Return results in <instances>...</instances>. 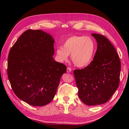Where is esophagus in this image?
<instances>
[{"instance_id":"1","label":"esophagus","mask_w":129,"mask_h":129,"mask_svg":"<svg viewBox=\"0 0 129 129\" xmlns=\"http://www.w3.org/2000/svg\"><path fill=\"white\" fill-rule=\"evenodd\" d=\"M72 71V69L70 68L69 67H67V73H70Z\"/></svg>"}]
</instances>
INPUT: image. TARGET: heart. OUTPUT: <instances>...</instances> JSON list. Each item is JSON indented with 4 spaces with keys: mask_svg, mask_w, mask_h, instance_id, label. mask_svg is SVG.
<instances>
[{
    "mask_svg": "<svg viewBox=\"0 0 129 129\" xmlns=\"http://www.w3.org/2000/svg\"><path fill=\"white\" fill-rule=\"evenodd\" d=\"M95 43L90 37L73 36L67 38L62 47H58L56 54L62 61H66L71 55L73 63L77 67H84L92 60L95 52Z\"/></svg>",
    "mask_w": 129,
    "mask_h": 129,
    "instance_id": "obj_1",
    "label": "heart"
}]
</instances>
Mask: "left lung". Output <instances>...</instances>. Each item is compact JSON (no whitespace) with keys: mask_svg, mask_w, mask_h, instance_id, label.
Returning <instances> with one entry per match:
<instances>
[{"mask_svg":"<svg viewBox=\"0 0 129 129\" xmlns=\"http://www.w3.org/2000/svg\"><path fill=\"white\" fill-rule=\"evenodd\" d=\"M97 42L93 59L83 69L74 71L78 96L86 105L105 104L119 85L121 62L116 49L104 36L93 33Z\"/></svg>","mask_w":129,"mask_h":129,"instance_id":"8db88e82","label":"left lung"}]
</instances>
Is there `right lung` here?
<instances>
[{"mask_svg":"<svg viewBox=\"0 0 129 129\" xmlns=\"http://www.w3.org/2000/svg\"><path fill=\"white\" fill-rule=\"evenodd\" d=\"M54 40L41 30H26L10 49L8 77L16 95L33 106H43L53 99L65 65L56 62Z\"/></svg>","mask_w":129,"mask_h":129,"instance_id":"1","label":"right lung"}]
</instances>
